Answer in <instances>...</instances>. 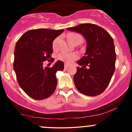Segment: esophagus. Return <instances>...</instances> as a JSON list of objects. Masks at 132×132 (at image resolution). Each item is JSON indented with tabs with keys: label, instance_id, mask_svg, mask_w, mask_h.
I'll return each instance as SVG.
<instances>
[{
	"label": "esophagus",
	"instance_id": "esophagus-1",
	"mask_svg": "<svg viewBox=\"0 0 132 132\" xmlns=\"http://www.w3.org/2000/svg\"><path fill=\"white\" fill-rule=\"evenodd\" d=\"M68 67H69V64H68L67 63H65V64H64V69H66Z\"/></svg>",
	"mask_w": 132,
	"mask_h": 132
}]
</instances>
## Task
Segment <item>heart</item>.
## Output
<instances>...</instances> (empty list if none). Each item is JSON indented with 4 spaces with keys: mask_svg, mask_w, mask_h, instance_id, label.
I'll use <instances>...</instances> for the list:
<instances>
[{
    "mask_svg": "<svg viewBox=\"0 0 132 132\" xmlns=\"http://www.w3.org/2000/svg\"><path fill=\"white\" fill-rule=\"evenodd\" d=\"M79 38H82V37L79 34L76 33H72L69 34V40L72 42V43L77 40ZM59 42V38H57L53 42V49L54 50H57V43ZM79 57V56L78 54L75 53H66V52H63L60 53L58 56V59L61 61H64L67 63H72L75 60H77Z\"/></svg>",
    "mask_w": 132,
    "mask_h": 132,
    "instance_id": "1",
    "label": "heart"
}]
</instances>
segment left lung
<instances>
[{"label": "left lung", "mask_w": 132, "mask_h": 132, "mask_svg": "<svg viewBox=\"0 0 132 132\" xmlns=\"http://www.w3.org/2000/svg\"><path fill=\"white\" fill-rule=\"evenodd\" d=\"M67 30L78 32L87 42L85 56L79 61L74 76L76 87L88 96L102 94L109 84L116 69V53L113 38L102 27L92 23L80 24Z\"/></svg>", "instance_id": "left-lung-1"}]
</instances>
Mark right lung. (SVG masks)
I'll return each instance as SVG.
<instances>
[{"mask_svg":"<svg viewBox=\"0 0 132 132\" xmlns=\"http://www.w3.org/2000/svg\"><path fill=\"white\" fill-rule=\"evenodd\" d=\"M63 31L46 28L31 30L16 42L13 69L19 86L32 99H46L55 90L56 73L64 69V63L57 61L53 67L45 68L43 64L51 58L53 40Z\"/></svg>","mask_w":132,"mask_h":132,"instance_id":"right-lung-1","label":"right lung"}]
</instances>
